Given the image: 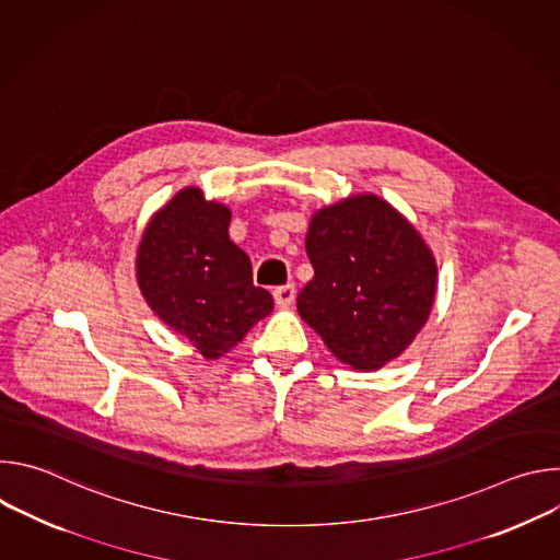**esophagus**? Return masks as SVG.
<instances>
[{
  "label": "esophagus",
  "instance_id": "esophagus-1",
  "mask_svg": "<svg viewBox=\"0 0 560 560\" xmlns=\"http://www.w3.org/2000/svg\"><path fill=\"white\" fill-rule=\"evenodd\" d=\"M272 294H275V303L279 307H288L294 301V296H296V288H294V283H285V285L275 288Z\"/></svg>",
  "mask_w": 560,
  "mask_h": 560
}]
</instances>
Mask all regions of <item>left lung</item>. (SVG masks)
Masks as SVG:
<instances>
[{"instance_id":"8db88e82","label":"left lung","mask_w":560,"mask_h":560,"mask_svg":"<svg viewBox=\"0 0 560 560\" xmlns=\"http://www.w3.org/2000/svg\"><path fill=\"white\" fill-rule=\"evenodd\" d=\"M312 281L296 307L330 352L376 370L419 335L436 292V264L421 234L387 201L357 195L318 210L307 228Z\"/></svg>"}]
</instances>
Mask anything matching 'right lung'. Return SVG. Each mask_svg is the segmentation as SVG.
Instances as JSON below:
<instances>
[{"instance_id": "1", "label": "right lung", "mask_w": 560, "mask_h": 560, "mask_svg": "<svg viewBox=\"0 0 560 560\" xmlns=\"http://www.w3.org/2000/svg\"><path fill=\"white\" fill-rule=\"evenodd\" d=\"M230 210L186 188L159 210L139 244L137 279L154 314L219 359L270 314L275 301L253 283L248 255L230 242Z\"/></svg>"}]
</instances>
